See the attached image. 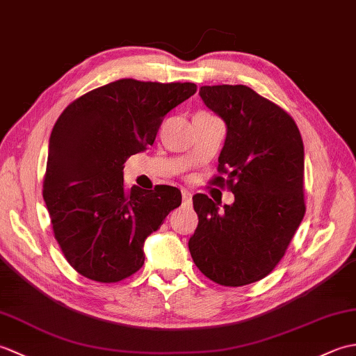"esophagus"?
I'll return each instance as SVG.
<instances>
[{
  "label": "esophagus",
  "instance_id": "esophagus-1",
  "mask_svg": "<svg viewBox=\"0 0 356 356\" xmlns=\"http://www.w3.org/2000/svg\"><path fill=\"white\" fill-rule=\"evenodd\" d=\"M182 199H184L185 205H190V203H191V193L188 190H182Z\"/></svg>",
  "mask_w": 356,
  "mask_h": 356
}]
</instances>
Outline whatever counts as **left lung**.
<instances>
[{
    "instance_id": "1",
    "label": "left lung",
    "mask_w": 356,
    "mask_h": 356,
    "mask_svg": "<svg viewBox=\"0 0 356 356\" xmlns=\"http://www.w3.org/2000/svg\"><path fill=\"white\" fill-rule=\"evenodd\" d=\"M199 93L228 127L220 176L211 182L236 200L220 211L195 194L199 225L188 246L214 283L251 284L274 270L305 217L303 139L289 113L246 86H203Z\"/></svg>"
}]
</instances>
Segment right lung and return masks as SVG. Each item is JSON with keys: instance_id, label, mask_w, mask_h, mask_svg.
<instances>
[{"instance_id": "obj_1", "label": "right lung", "mask_w": 356, "mask_h": 356, "mask_svg": "<svg viewBox=\"0 0 356 356\" xmlns=\"http://www.w3.org/2000/svg\"><path fill=\"white\" fill-rule=\"evenodd\" d=\"M193 82L119 79L74 99L51 130L42 197L53 236L86 278L118 283L138 272L143 241L182 202L174 186L131 190L124 163L153 145L166 113L191 97Z\"/></svg>"}]
</instances>
